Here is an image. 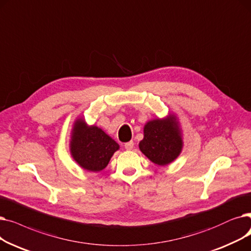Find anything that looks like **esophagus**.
Returning <instances> with one entry per match:
<instances>
[{"label": "esophagus", "mask_w": 251, "mask_h": 251, "mask_svg": "<svg viewBox=\"0 0 251 251\" xmlns=\"http://www.w3.org/2000/svg\"><path fill=\"white\" fill-rule=\"evenodd\" d=\"M125 148H126V150H132V149L134 148V142H133V141H129V142L126 143V144H125Z\"/></svg>", "instance_id": "esophagus-1"}]
</instances>
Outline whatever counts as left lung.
I'll return each instance as SVG.
<instances>
[{
    "label": "left lung",
    "mask_w": 251,
    "mask_h": 251,
    "mask_svg": "<svg viewBox=\"0 0 251 251\" xmlns=\"http://www.w3.org/2000/svg\"><path fill=\"white\" fill-rule=\"evenodd\" d=\"M142 153L153 163L168 165L182 152L183 139L180 126L174 114L156 118L144 126V138L139 143Z\"/></svg>",
    "instance_id": "left-lung-1"
}]
</instances>
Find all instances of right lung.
Listing matches in <instances>:
<instances>
[{"label": "right lung", "mask_w": 251, "mask_h": 251, "mask_svg": "<svg viewBox=\"0 0 251 251\" xmlns=\"http://www.w3.org/2000/svg\"><path fill=\"white\" fill-rule=\"evenodd\" d=\"M70 153L83 170L100 172L109 163L119 145L102 128L89 126L85 119L77 118L71 130Z\"/></svg>", "instance_id": "1"}]
</instances>
